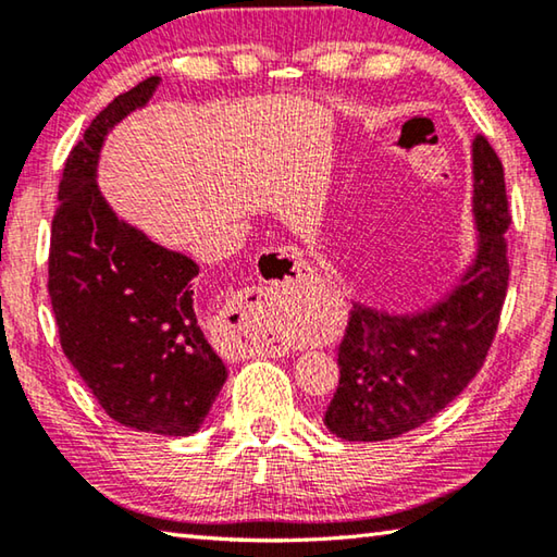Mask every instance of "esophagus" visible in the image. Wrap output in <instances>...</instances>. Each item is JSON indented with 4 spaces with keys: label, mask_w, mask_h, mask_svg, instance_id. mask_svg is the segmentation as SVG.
Returning <instances> with one entry per match:
<instances>
[{
    "label": "esophagus",
    "mask_w": 557,
    "mask_h": 557,
    "mask_svg": "<svg viewBox=\"0 0 557 557\" xmlns=\"http://www.w3.org/2000/svg\"><path fill=\"white\" fill-rule=\"evenodd\" d=\"M262 268L268 270V275H277V282H295V285H301L312 277V265L301 258V252L295 248H275V250H265L260 256ZM270 295L262 289H248L245 295V307H270ZM285 351V344L277 342V338H262V342H245L238 344L231 351L233 358H245V356H260V354H282Z\"/></svg>",
    "instance_id": "obj_1"
}]
</instances>
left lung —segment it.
<instances>
[{
    "instance_id": "obj_1",
    "label": "left lung",
    "mask_w": 557,
    "mask_h": 557,
    "mask_svg": "<svg viewBox=\"0 0 557 557\" xmlns=\"http://www.w3.org/2000/svg\"><path fill=\"white\" fill-rule=\"evenodd\" d=\"M476 258L447 297L418 314L356 301L338 344V388L324 425L348 442L405 435L447 408L486 361L508 289L504 233L511 225L502 159L471 143Z\"/></svg>"
}]
</instances>
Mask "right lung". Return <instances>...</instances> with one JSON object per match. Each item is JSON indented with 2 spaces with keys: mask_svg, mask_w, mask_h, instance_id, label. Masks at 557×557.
<instances>
[{
  "mask_svg": "<svg viewBox=\"0 0 557 557\" xmlns=\"http://www.w3.org/2000/svg\"><path fill=\"white\" fill-rule=\"evenodd\" d=\"M157 86L152 75L117 96L65 159L49 295L63 354L100 408L125 428L186 437L228 379L199 324V265L120 221L96 182L108 132Z\"/></svg>",
  "mask_w": 557,
  "mask_h": 557,
  "instance_id": "1",
  "label": "right lung"
}]
</instances>
